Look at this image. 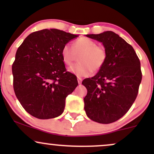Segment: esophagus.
<instances>
[{"label":"esophagus","mask_w":154,"mask_h":154,"mask_svg":"<svg viewBox=\"0 0 154 154\" xmlns=\"http://www.w3.org/2000/svg\"><path fill=\"white\" fill-rule=\"evenodd\" d=\"M82 79L81 78V77H77V81H78L79 84H81V82H82Z\"/></svg>","instance_id":"obj_1"}]
</instances>
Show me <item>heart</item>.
<instances>
[{
  "label": "heart",
  "mask_w": 154,
  "mask_h": 154,
  "mask_svg": "<svg viewBox=\"0 0 154 154\" xmlns=\"http://www.w3.org/2000/svg\"><path fill=\"white\" fill-rule=\"evenodd\" d=\"M79 63L69 68V71L78 77H86L93 72L98 71L103 67L107 59L105 47L97 45L94 40L87 38H81L75 41L72 46L66 44L61 50L63 63L70 66L80 55Z\"/></svg>",
  "instance_id": "b5f03b06"
}]
</instances>
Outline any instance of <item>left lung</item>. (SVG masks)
I'll return each mask as SVG.
<instances>
[{"instance_id": "8db88e82", "label": "left lung", "mask_w": 154, "mask_h": 154, "mask_svg": "<svg viewBox=\"0 0 154 154\" xmlns=\"http://www.w3.org/2000/svg\"><path fill=\"white\" fill-rule=\"evenodd\" d=\"M86 36L103 43L107 59L94 77L82 81L88 90L85 111L96 122H114L128 112L137 98L142 80L140 62L132 45L114 32Z\"/></svg>"}]
</instances>
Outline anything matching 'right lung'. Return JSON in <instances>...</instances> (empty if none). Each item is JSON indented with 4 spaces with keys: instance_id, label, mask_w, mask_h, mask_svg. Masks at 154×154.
I'll list each match as a JSON object with an SVG mask.
<instances>
[{
    "instance_id": "1",
    "label": "right lung",
    "mask_w": 154,
    "mask_h": 154,
    "mask_svg": "<svg viewBox=\"0 0 154 154\" xmlns=\"http://www.w3.org/2000/svg\"><path fill=\"white\" fill-rule=\"evenodd\" d=\"M78 35L56 29L34 32L17 49L12 64L16 96L26 112L40 119L63 112L67 95L78 85L61 57L64 45Z\"/></svg>"
}]
</instances>
